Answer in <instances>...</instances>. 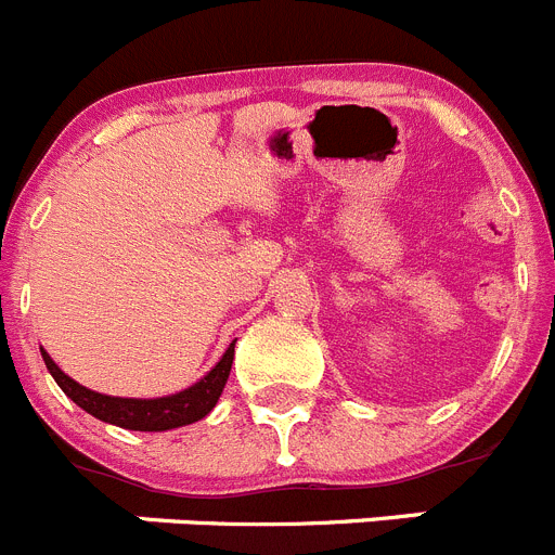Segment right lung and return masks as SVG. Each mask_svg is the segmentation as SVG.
Returning <instances> with one entry per match:
<instances>
[{
	"mask_svg": "<svg viewBox=\"0 0 555 555\" xmlns=\"http://www.w3.org/2000/svg\"><path fill=\"white\" fill-rule=\"evenodd\" d=\"M234 343H237V339H234ZM234 343L227 348L221 362H218L207 376L198 378L193 387L182 389V392H173V396L163 398L102 396V392H93V389L82 387V384L74 382L72 376H66L43 348L41 357L43 362H47L54 382L60 384V389H63L79 409H85V412L99 417V421L113 423V426L118 428H129V431H168V428L191 426V423L202 421V417H207V414L212 412V406H216L218 398H221L223 387H227L229 371H232Z\"/></svg>",
	"mask_w": 555,
	"mask_h": 555,
	"instance_id": "right-lung-1",
	"label": "right lung"
}]
</instances>
